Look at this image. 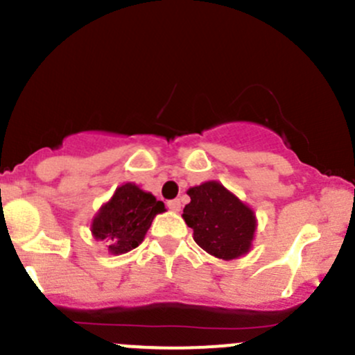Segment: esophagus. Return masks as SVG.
I'll return each instance as SVG.
<instances>
[{
	"instance_id": "esophagus-1",
	"label": "esophagus",
	"mask_w": 355,
	"mask_h": 355,
	"mask_svg": "<svg viewBox=\"0 0 355 355\" xmlns=\"http://www.w3.org/2000/svg\"><path fill=\"white\" fill-rule=\"evenodd\" d=\"M166 206L170 207L171 211H180V206H182V202H180V199H171V200H168V202H166Z\"/></svg>"
}]
</instances>
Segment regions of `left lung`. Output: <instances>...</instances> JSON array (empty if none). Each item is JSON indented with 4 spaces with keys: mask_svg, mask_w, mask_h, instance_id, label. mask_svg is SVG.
<instances>
[{
    "mask_svg": "<svg viewBox=\"0 0 355 355\" xmlns=\"http://www.w3.org/2000/svg\"><path fill=\"white\" fill-rule=\"evenodd\" d=\"M191 202L184 220L194 230V241L211 256L235 259L249 250L256 230L254 213L218 182L189 189Z\"/></svg>",
    "mask_w": 355,
    "mask_h": 355,
    "instance_id": "obj_1",
    "label": "left lung"
}]
</instances>
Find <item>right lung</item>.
Returning <instances> with one entry per match:
<instances>
[{"label":"right lung","instance_id":"obj_1","mask_svg":"<svg viewBox=\"0 0 355 355\" xmlns=\"http://www.w3.org/2000/svg\"><path fill=\"white\" fill-rule=\"evenodd\" d=\"M164 204L137 185L125 184L116 189L92 221V234L99 241L108 242L111 254H123L135 249L144 241L146 232Z\"/></svg>","mask_w":355,"mask_h":355}]
</instances>
